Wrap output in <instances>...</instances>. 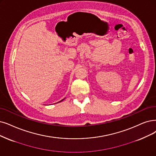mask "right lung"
I'll return each instance as SVG.
<instances>
[{"label": "right lung", "mask_w": 156, "mask_h": 156, "mask_svg": "<svg viewBox=\"0 0 156 156\" xmlns=\"http://www.w3.org/2000/svg\"><path fill=\"white\" fill-rule=\"evenodd\" d=\"M64 99H65V98H63V99H62V100H61V101H60L59 102H57V103H59V102H62V101H63V100H64ZM57 103H55V104H57Z\"/></svg>", "instance_id": "add662e5"}]
</instances>
